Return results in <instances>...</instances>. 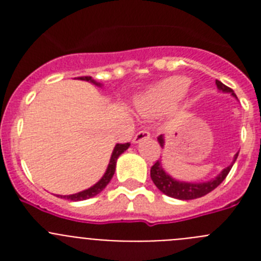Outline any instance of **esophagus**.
<instances>
[{
    "mask_svg": "<svg viewBox=\"0 0 261 261\" xmlns=\"http://www.w3.org/2000/svg\"><path fill=\"white\" fill-rule=\"evenodd\" d=\"M149 137H150V132L146 130V129H142V130H140V132L133 137V144H138V142L144 141V140H146V138Z\"/></svg>",
    "mask_w": 261,
    "mask_h": 261,
    "instance_id": "34e87169",
    "label": "esophagus"
}]
</instances>
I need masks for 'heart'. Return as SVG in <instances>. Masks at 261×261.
Wrapping results in <instances>:
<instances>
[{
	"mask_svg": "<svg viewBox=\"0 0 261 261\" xmlns=\"http://www.w3.org/2000/svg\"><path fill=\"white\" fill-rule=\"evenodd\" d=\"M191 80L183 75H174L151 87L140 100V108L145 115H153L172 107L187 94Z\"/></svg>",
	"mask_w": 261,
	"mask_h": 261,
	"instance_id": "b5f03b06",
	"label": "heart"
}]
</instances>
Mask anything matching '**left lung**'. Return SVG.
Segmentation results:
<instances>
[{
    "instance_id": "left-lung-1",
    "label": "left lung",
    "mask_w": 261,
    "mask_h": 261,
    "mask_svg": "<svg viewBox=\"0 0 261 261\" xmlns=\"http://www.w3.org/2000/svg\"><path fill=\"white\" fill-rule=\"evenodd\" d=\"M216 85L217 89L220 90L221 93H229L232 98L238 99L235 93L232 91L230 87L225 86V85L221 82V81L216 80ZM158 142L159 145L162 147H165V137L163 135H161L158 137ZM239 151L234 155V159H232V162L230 163L229 166L226 168H223L222 171L220 174L217 175L216 177L211 179L208 181H199V183H196V181H183V180H177L175 177H172L171 175L167 174L165 171V168H163L162 162L161 161H156L155 163L153 165L150 170V176L153 183L155 184L156 188L162 193H165L166 196H170L172 199H177V200H193V199H199V197H202V196L208 195L209 192L217 188V187L220 186L223 180H225V177L227 176V174L231 170L232 165L238 158Z\"/></svg>"
}]
</instances>
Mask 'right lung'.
Instances as JSON below:
<instances>
[{
  "label": "right lung",
  "mask_w": 261,
  "mask_h": 261,
  "mask_svg": "<svg viewBox=\"0 0 261 261\" xmlns=\"http://www.w3.org/2000/svg\"><path fill=\"white\" fill-rule=\"evenodd\" d=\"M77 80L87 81V82L95 85V86H98V87L103 86L100 82H96V81L93 80L91 77H78ZM129 145H130V144H128V142H126V144H116V145H115L114 150H112V154H111L110 163H108L107 170H106L105 175H103V176L99 179V181H96L94 186H91L90 188H87V190H85V191H81V192H78V193H73V195H65V196L59 195V197H61V199H65V200H70V201H82V200L91 199V197H94V196H96L98 193L102 192L106 187H107V184L111 181L112 176H114L115 168H116L117 158H119V156L121 155V154H123L124 151L126 150V149H128Z\"/></svg>",
  "instance_id": "1"
}]
</instances>
